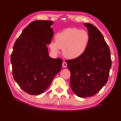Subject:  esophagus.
Listing matches in <instances>:
<instances>
[{
    "label": "esophagus",
    "mask_w": 121,
    "mask_h": 121,
    "mask_svg": "<svg viewBox=\"0 0 121 121\" xmlns=\"http://www.w3.org/2000/svg\"><path fill=\"white\" fill-rule=\"evenodd\" d=\"M62 67H63V68H66V67L67 66V63H66V62L64 61L63 63H62Z\"/></svg>",
    "instance_id": "obj_1"
}]
</instances>
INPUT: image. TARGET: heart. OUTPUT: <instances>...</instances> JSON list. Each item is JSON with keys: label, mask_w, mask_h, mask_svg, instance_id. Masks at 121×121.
Segmentation results:
<instances>
[{"label": "heart", "mask_w": 121, "mask_h": 121, "mask_svg": "<svg viewBox=\"0 0 121 121\" xmlns=\"http://www.w3.org/2000/svg\"><path fill=\"white\" fill-rule=\"evenodd\" d=\"M90 37L84 30L67 28L59 32L55 35V42H51L49 47L55 53L62 49V53L68 59L79 57L86 50Z\"/></svg>", "instance_id": "b5f03b06"}]
</instances>
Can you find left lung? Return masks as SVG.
I'll return each mask as SVG.
<instances>
[{"mask_svg":"<svg viewBox=\"0 0 121 121\" xmlns=\"http://www.w3.org/2000/svg\"><path fill=\"white\" fill-rule=\"evenodd\" d=\"M90 39L82 56L66 60L70 72V85L80 97H88L97 94L107 83L112 66L109 48L104 37L93 25L84 24Z\"/></svg>","mask_w":121,"mask_h":121,"instance_id":"left-lung-1","label":"left lung"}]
</instances>
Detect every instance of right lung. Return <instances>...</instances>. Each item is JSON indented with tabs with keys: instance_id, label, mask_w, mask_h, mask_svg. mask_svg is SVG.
Instances as JSON below:
<instances>
[{
	"instance_id": "add662e5",
	"label": "right lung",
	"mask_w": 121,
	"mask_h": 121,
	"mask_svg": "<svg viewBox=\"0 0 121 121\" xmlns=\"http://www.w3.org/2000/svg\"><path fill=\"white\" fill-rule=\"evenodd\" d=\"M53 21L37 20L24 29L11 57L14 79L25 92L42 94L61 70L62 60L49 56L47 44L53 36Z\"/></svg>"
}]
</instances>
